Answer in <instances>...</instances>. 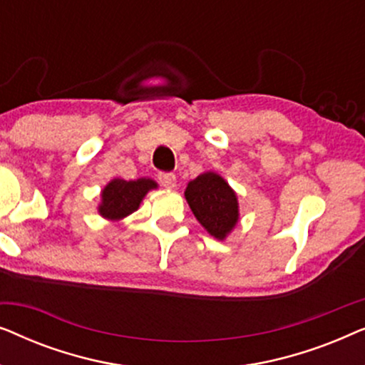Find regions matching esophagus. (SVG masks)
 Returning <instances> with one entry per match:
<instances>
[{"label": "esophagus", "mask_w": 365, "mask_h": 365, "mask_svg": "<svg viewBox=\"0 0 365 365\" xmlns=\"http://www.w3.org/2000/svg\"><path fill=\"white\" fill-rule=\"evenodd\" d=\"M158 179H159V184L168 189H173L176 186V176H174L173 173H159Z\"/></svg>", "instance_id": "obj_1"}]
</instances>
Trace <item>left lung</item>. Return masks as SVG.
I'll return each instance as SVG.
<instances>
[{"instance_id": "8db88e82", "label": "left lung", "mask_w": 365, "mask_h": 365, "mask_svg": "<svg viewBox=\"0 0 365 365\" xmlns=\"http://www.w3.org/2000/svg\"><path fill=\"white\" fill-rule=\"evenodd\" d=\"M186 201L201 226L219 241L226 239L239 221L237 196L216 173H204L187 184Z\"/></svg>"}]
</instances>
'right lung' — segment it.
I'll list each match as a JSON object with an SVG mask.
<instances>
[{
  "label": "right lung",
  "mask_w": 365,
  "mask_h": 365,
  "mask_svg": "<svg viewBox=\"0 0 365 365\" xmlns=\"http://www.w3.org/2000/svg\"><path fill=\"white\" fill-rule=\"evenodd\" d=\"M156 187L158 184L148 178L136 179V181H124L119 178L113 179L103 189L98 212L109 221H121L131 212L138 211L144 196Z\"/></svg>",
  "instance_id": "obj_1"
}]
</instances>
